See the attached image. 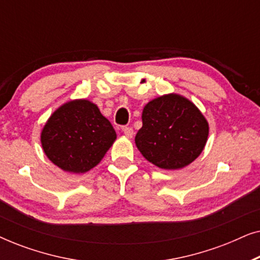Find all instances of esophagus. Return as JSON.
Returning a JSON list of instances; mask_svg holds the SVG:
<instances>
[{"label":"esophagus","instance_id":"esophagus-1","mask_svg":"<svg viewBox=\"0 0 260 260\" xmlns=\"http://www.w3.org/2000/svg\"><path fill=\"white\" fill-rule=\"evenodd\" d=\"M122 130H123V133H124V135H125L126 137L131 138V137L134 136V129L131 126H123Z\"/></svg>","mask_w":260,"mask_h":260}]
</instances>
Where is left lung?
<instances>
[{"instance_id":"obj_1","label":"left lung","mask_w":260,"mask_h":260,"mask_svg":"<svg viewBox=\"0 0 260 260\" xmlns=\"http://www.w3.org/2000/svg\"><path fill=\"white\" fill-rule=\"evenodd\" d=\"M142 123L135 142L141 154L158 168H183L201 154L207 142V120L180 94L149 102L142 112Z\"/></svg>"}]
</instances>
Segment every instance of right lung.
Returning a JSON list of instances; mask_svg holds the SVG:
<instances>
[{"instance_id":"right-lung-1","label":"right lung","mask_w":260,"mask_h":260,"mask_svg":"<svg viewBox=\"0 0 260 260\" xmlns=\"http://www.w3.org/2000/svg\"><path fill=\"white\" fill-rule=\"evenodd\" d=\"M116 131L98 106L86 99L66 103L53 112L41 133L47 157L69 173H86L102 161Z\"/></svg>"}]
</instances>
